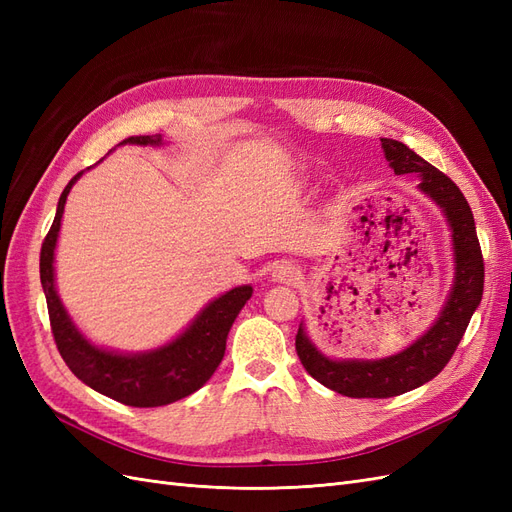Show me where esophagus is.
<instances>
[{
  "label": "esophagus",
  "mask_w": 512,
  "mask_h": 512,
  "mask_svg": "<svg viewBox=\"0 0 512 512\" xmlns=\"http://www.w3.org/2000/svg\"><path fill=\"white\" fill-rule=\"evenodd\" d=\"M271 277L275 282H282V284H294L301 277V269L294 265V262H277V265L273 267V273Z\"/></svg>",
  "instance_id": "1"
}]
</instances>
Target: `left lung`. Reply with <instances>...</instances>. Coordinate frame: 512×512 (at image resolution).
<instances>
[{
	"label": "left lung",
	"mask_w": 512,
	"mask_h": 512,
	"mask_svg": "<svg viewBox=\"0 0 512 512\" xmlns=\"http://www.w3.org/2000/svg\"><path fill=\"white\" fill-rule=\"evenodd\" d=\"M384 156L397 175L418 173L421 190L446 213L455 245V284L436 324L404 352L380 361H331L309 342L303 327L297 331V354L305 371L327 389L346 397H395L436 378L451 361L474 309L483 299L485 262L476 237L474 215L466 196L442 170L393 138H382Z\"/></svg>",
	"instance_id": "1"
}]
</instances>
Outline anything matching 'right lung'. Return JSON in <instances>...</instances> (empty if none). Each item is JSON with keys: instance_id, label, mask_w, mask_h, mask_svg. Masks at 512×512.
<instances>
[{"instance_id": "add662e5", "label": "right lung", "mask_w": 512, "mask_h": 512, "mask_svg": "<svg viewBox=\"0 0 512 512\" xmlns=\"http://www.w3.org/2000/svg\"><path fill=\"white\" fill-rule=\"evenodd\" d=\"M123 143L156 145L160 143V136H130ZM81 175L83 170L74 175L66 190L61 192L55 220L51 230L46 232L40 250V282L46 307H49L55 346L72 374L106 397L132 408H158L173 404V401L198 391L218 369L224 359L228 331L241 307L252 297V286L232 288L220 299L211 301L188 331L160 350L126 356L91 346L74 329L64 305H61L53 275V252L61 215H64L68 192Z\"/></svg>"}]
</instances>
